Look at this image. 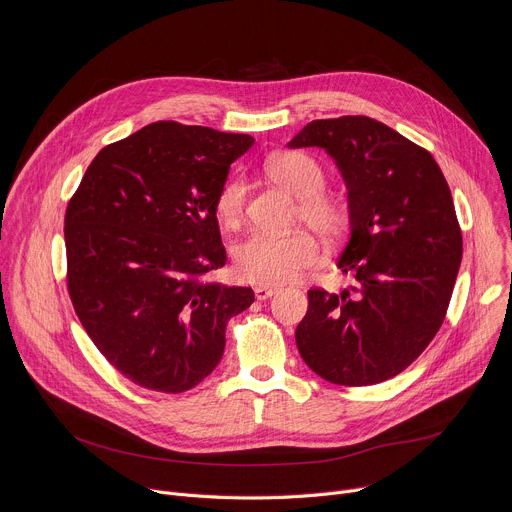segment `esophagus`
Listing matches in <instances>:
<instances>
[{
	"label": "esophagus",
	"mask_w": 512,
	"mask_h": 512,
	"mask_svg": "<svg viewBox=\"0 0 512 512\" xmlns=\"http://www.w3.org/2000/svg\"><path fill=\"white\" fill-rule=\"evenodd\" d=\"M275 294H277V287H265V285L255 287V298H257L259 302L269 300V298H273Z\"/></svg>",
	"instance_id": "34e87169"
}]
</instances>
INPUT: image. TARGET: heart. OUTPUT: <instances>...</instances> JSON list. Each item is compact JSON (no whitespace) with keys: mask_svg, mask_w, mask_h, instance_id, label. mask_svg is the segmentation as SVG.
Masks as SVG:
<instances>
[{"mask_svg":"<svg viewBox=\"0 0 512 512\" xmlns=\"http://www.w3.org/2000/svg\"><path fill=\"white\" fill-rule=\"evenodd\" d=\"M267 174L289 194L300 198V218L318 235L338 237L348 225V206L342 198L324 192L326 172L322 166L300 152H287L267 162ZM247 184L239 178L227 182L216 196V214L227 227L239 225L245 212ZM320 249L304 233L273 235L251 233L235 245L233 265L239 279L255 285H283L302 277L316 265Z\"/></svg>","mask_w":512,"mask_h":512,"instance_id":"heart-1","label":"heart"}]
</instances>
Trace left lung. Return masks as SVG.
Listing matches in <instances>:
<instances>
[{
    "label": "left lung",
    "mask_w": 512,
    "mask_h": 512,
    "mask_svg": "<svg viewBox=\"0 0 512 512\" xmlns=\"http://www.w3.org/2000/svg\"><path fill=\"white\" fill-rule=\"evenodd\" d=\"M287 148H322L348 190L350 237L336 265L354 277L342 294L308 291L296 344L322 379L383 383L440 330L462 261L450 186L433 156L364 117L316 119Z\"/></svg>",
    "instance_id": "8db88e82"
}]
</instances>
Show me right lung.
Here are the masks:
<instances>
[{
  "label": "right lung",
  "instance_id": "right-lung-1",
  "mask_svg": "<svg viewBox=\"0 0 512 512\" xmlns=\"http://www.w3.org/2000/svg\"><path fill=\"white\" fill-rule=\"evenodd\" d=\"M255 139L158 121L103 148L64 216L68 294L113 367L135 385L182 393L225 352L251 287L206 283L227 263L216 196Z\"/></svg>",
  "mask_w": 512,
  "mask_h": 512
}]
</instances>
